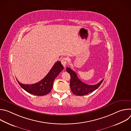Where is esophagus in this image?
I'll list each match as a JSON object with an SVG mask.
<instances>
[{
	"instance_id": "obj_1",
	"label": "esophagus",
	"mask_w": 131,
	"mask_h": 131,
	"mask_svg": "<svg viewBox=\"0 0 131 131\" xmlns=\"http://www.w3.org/2000/svg\"><path fill=\"white\" fill-rule=\"evenodd\" d=\"M67 59L66 58H64L61 60V63L62 65L64 66V67H65L67 64Z\"/></svg>"
}]
</instances>
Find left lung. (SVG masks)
Segmentation results:
<instances>
[{
  "instance_id": "left-lung-1",
  "label": "left lung",
  "mask_w": 131,
  "mask_h": 131,
  "mask_svg": "<svg viewBox=\"0 0 131 131\" xmlns=\"http://www.w3.org/2000/svg\"><path fill=\"white\" fill-rule=\"evenodd\" d=\"M66 71L70 75V88L73 94L78 96H83L96 90L103 82L104 79L95 85H88L82 82L77 77L76 72L70 68H66Z\"/></svg>"
}]
</instances>
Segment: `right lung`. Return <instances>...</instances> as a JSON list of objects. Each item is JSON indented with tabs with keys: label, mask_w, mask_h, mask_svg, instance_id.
I'll return each mask as SVG.
<instances>
[{
	"label": "right lung",
	"mask_w": 131,
	"mask_h": 131,
	"mask_svg": "<svg viewBox=\"0 0 131 131\" xmlns=\"http://www.w3.org/2000/svg\"><path fill=\"white\" fill-rule=\"evenodd\" d=\"M64 67L60 61L56 62L47 76L41 81L32 84H24L18 82V84L26 92L37 96L46 95L52 89L54 80L63 70Z\"/></svg>",
	"instance_id": "obj_1"
}]
</instances>
